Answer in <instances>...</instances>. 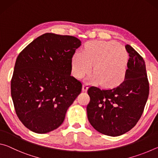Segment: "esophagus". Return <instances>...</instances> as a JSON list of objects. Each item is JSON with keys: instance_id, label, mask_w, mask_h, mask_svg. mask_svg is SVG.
<instances>
[{"instance_id": "34e87169", "label": "esophagus", "mask_w": 158, "mask_h": 158, "mask_svg": "<svg viewBox=\"0 0 158 158\" xmlns=\"http://www.w3.org/2000/svg\"><path fill=\"white\" fill-rule=\"evenodd\" d=\"M88 89H89V84H84V85H83V87H82V90L84 92H85L87 91Z\"/></svg>"}]
</instances>
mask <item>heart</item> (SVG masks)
I'll list each match as a JSON object with an SVG mask.
<instances>
[{"instance_id": "heart-1", "label": "heart", "mask_w": 158, "mask_h": 158, "mask_svg": "<svg viewBox=\"0 0 158 158\" xmlns=\"http://www.w3.org/2000/svg\"><path fill=\"white\" fill-rule=\"evenodd\" d=\"M128 54L115 42L89 43L84 52H77L73 57V73L81 78L93 67L94 74L89 80L105 86H114L123 81L127 73Z\"/></svg>"}]
</instances>
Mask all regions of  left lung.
<instances>
[{"label": "left lung", "instance_id": "left-lung-1", "mask_svg": "<svg viewBox=\"0 0 158 158\" xmlns=\"http://www.w3.org/2000/svg\"><path fill=\"white\" fill-rule=\"evenodd\" d=\"M130 58L124 81L116 87L88 90L87 116L90 125L103 135L117 137L135 126L143 114L149 94L145 62L129 44Z\"/></svg>", "mask_w": 158, "mask_h": 158}]
</instances>
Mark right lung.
<instances>
[{
	"label": "right lung",
	"instance_id": "1",
	"mask_svg": "<svg viewBox=\"0 0 158 158\" xmlns=\"http://www.w3.org/2000/svg\"><path fill=\"white\" fill-rule=\"evenodd\" d=\"M81 42L70 35H42L16 60L11 95L19 119L33 132L44 134L60 126L81 91L71 76L72 58Z\"/></svg>",
	"mask_w": 158,
	"mask_h": 158
}]
</instances>
